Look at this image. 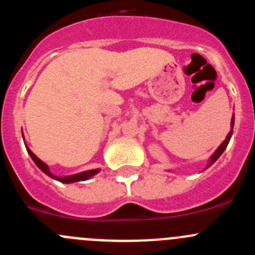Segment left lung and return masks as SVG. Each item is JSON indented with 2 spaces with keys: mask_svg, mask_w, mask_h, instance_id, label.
Listing matches in <instances>:
<instances>
[{
  "mask_svg": "<svg viewBox=\"0 0 255 255\" xmlns=\"http://www.w3.org/2000/svg\"><path fill=\"white\" fill-rule=\"evenodd\" d=\"M233 126H235V115L232 116V120H231V130H230V133H228V134H227V137H226V139L223 140L222 143H221V145L218 146L217 149H216L215 153H213L212 155H211V158H210V160H208V164H207L206 169H207V168H210V166L212 165V164L215 163V161L217 160L218 158H220L221 154H222L223 151H225V149L227 148L228 143H230L231 137H232V134H233Z\"/></svg>",
  "mask_w": 255,
  "mask_h": 255,
  "instance_id": "8db88e82",
  "label": "left lung"
}]
</instances>
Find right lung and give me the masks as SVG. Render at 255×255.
<instances>
[{"instance_id":"add662e5","label":"right lung","mask_w":255,"mask_h":255,"mask_svg":"<svg viewBox=\"0 0 255 255\" xmlns=\"http://www.w3.org/2000/svg\"><path fill=\"white\" fill-rule=\"evenodd\" d=\"M22 137L23 139H24V135H23V132H22ZM25 148H27V151L28 154L30 155V158L33 159V161L35 163V165L38 166V168L40 169V170L43 171L44 174H47L49 177H51V179L54 180H58V181L63 182V184H71V182H78V181H85V180H89L91 179L92 176L96 175L97 173H100V169H92V170H86V171H82V173H79V174H74V175H68V176H55L54 174L50 173V170H49V166L47 164L44 163V161L40 160L39 158H38L37 155H35L34 153H33L32 150H30L29 148H28L27 145H25Z\"/></svg>"}]
</instances>
